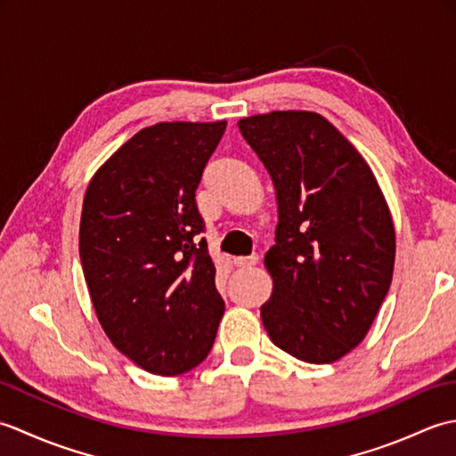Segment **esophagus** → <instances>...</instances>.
Returning <instances> with one entry per match:
<instances>
[{"label": "esophagus", "instance_id": "obj_1", "mask_svg": "<svg viewBox=\"0 0 456 456\" xmlns=\"http://www.w3.org/2000/svg\"><path fill=\"white\" fill-rule=\"evenodd\" d=\"M235 266L239 268H253L255 265H258V255H250V256H237L235 260Z\"/></svg>", "mask_w": 456, "mask_h": 456}]
</instances>
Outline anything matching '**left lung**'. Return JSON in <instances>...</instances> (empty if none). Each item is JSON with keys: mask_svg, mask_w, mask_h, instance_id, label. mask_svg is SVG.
<instances>
[{"mask_svg": "<svg viewBox=\"0 0 456 456\" xmlns=\"http://www.w3.org/2000/svg\"><path fill=\"white\" fill-rule=\"evenodd\" d=\"M276 188V245L265 256L273 296L260 317L273 343L329 364L366 337L388 294L394 223L358 151L314 111L239 121Z\"/></svg>", "mask_w": 456, "mask_h": 456, "instance_id": "obj_1", "label": "left lung"}]
</instances>
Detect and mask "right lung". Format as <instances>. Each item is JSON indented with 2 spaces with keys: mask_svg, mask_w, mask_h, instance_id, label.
<instances>
[{
  "mask_svg": "<svg viewBox=\"0 0 456 456\" xmlns=\"http://www.w3.org/2000/svg\"><path fill=\"white\" fill-rule=\"evenodd\" d=\"M227 123H157L94 174L80 260L105 335L134 364L176 376L206 361L225 302L196 190Z\"/></svg>",
  "mask_w": 456,
  "mask_h": 456,
  "instance_id": "obj_1",
  "label": "right lung"
}]
</instances>
